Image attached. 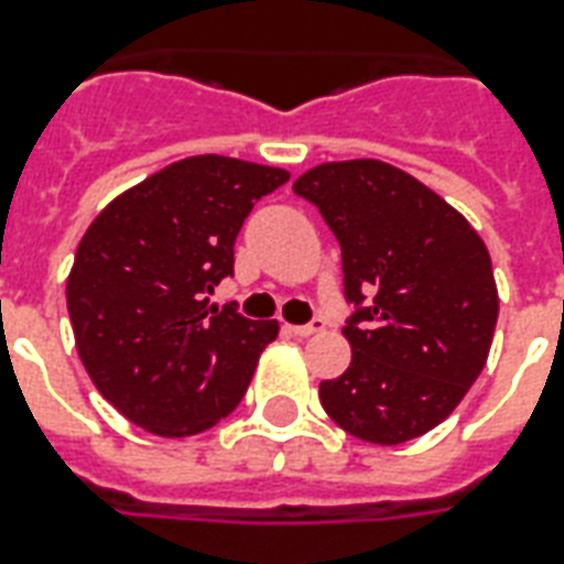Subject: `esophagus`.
I'll return each instance as SVG.
<instances>
[{"label": "esophagus", "instance_id": "1", "mask_svg": "<svg viewBox=\"0 0 564 564\" xmlns=\"http://www.w3.org/2000/svg\"><path fill=\"white\" fill-rule=\"evenodd\" d=\"M325 318H313V322H310V325H286V330H290L292 336H301V339H307V336H316V334H322V330H325Z\"/></svg>", "mask_w": 564, "mask_h": 564}]
</instances>
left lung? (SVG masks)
Wrapping results in <instances>:
<instances>
[{
	"label": "left lung",
	"instance_id": "left-lung-1",
	"mask_svg": "<svg viewBox=\"0 0 564 564\" xmlns=\"http://www.w3.org/2000/svg\"><path fill=\"white\" fill-rule=\"evenodd\" d=\"M295 195L316 204L343 248V334L351 366L318 401L351 436L401 445L451 415L480 377L498 286L477 230L421 181L383 161L322 163Z\"/></svg>",
	"mask_w": 564,
	"mask_h": 564
}]
</instances>
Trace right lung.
Instances as JSON below:
<instances>
[{
    "label": "right lung",
    "instance_id": "right-lung-1",
    "mask_svg": "<svg viewBox=\"0 0 564 564\" xmlns=\"http://www.w3.org/2000/svg\"><path fill=\"white\" fill-rule=\"evenodd\" d=\"M290 172L198 154L105 207L75 251L66 307L105 401L154 436H193L242 401L278 322L207 307L234 274V242Z\"/></svg>",
    "mask_w": 564,
    "mask_h": 564
}]
</instances>
